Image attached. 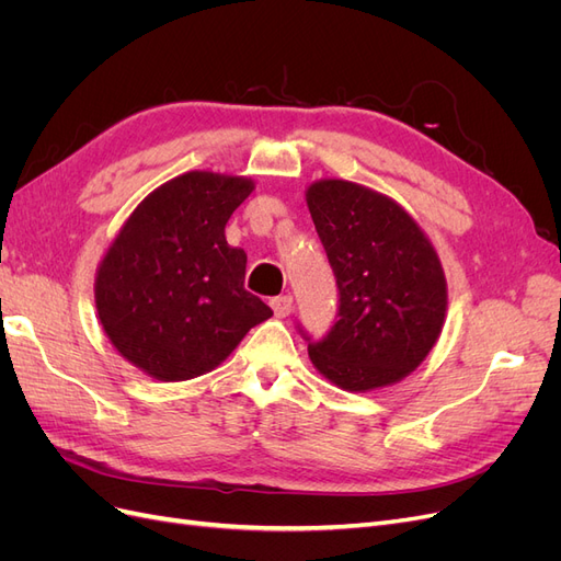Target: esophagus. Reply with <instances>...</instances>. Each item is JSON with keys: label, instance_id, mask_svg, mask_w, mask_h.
<instances>
[{"label": "esophagus", "instance_id": "34e87169", "mask_svg": "<svg viewBox=\"0 0 561 561\" xmlns=\"http://www.w3.org/2000/svg\"><path fill=\"white\" fill-rule=\"evenodd\" d=\"M271 309H274L276 318H285L293 313V297L290 295H280L271 299Z\"/></svg>", "mask_w": 561, "mask_h": 561}]
</instances>
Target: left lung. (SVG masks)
<instances>
[{"instance_id": "obj_1", "label": "left lung", "mask_w": 561, "mask_h": 561, "mask_svg": "<svg viewBox=\"0 0 561 561\" xmlns=\"http://www.w3.org/2000/svg\"><path fill=\"white\" fill-rule=\"evenodd\" d=\"M309 213L339 287V320L309 342L322 377L365 393L400 381L445 325L447 280L428 236L393 198L346 180L307 190Z\"/></svg>"}]
</instances>
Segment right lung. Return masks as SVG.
<instances>
[{"label": "right lung", "mask_w": 561, "mask_h": 561, "mask_svg": "<svg viewBox=\"0 0 561 561\" xmlns=\"http://www.w3.org/2000/svg\"><path fill=\"white\" fill-rule=\"evenodd\" d=\"M252 180L192 171L151 192L107 248L95 309L112 346L151 379L206 375L274 316L250 295L248 254L225 227Z\"/></svg>", "instance_id": "add662e5"}]
</instances>
